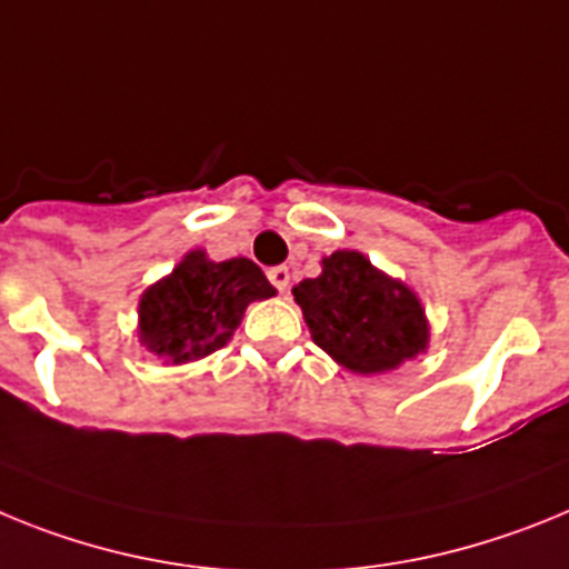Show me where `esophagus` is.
<instances>
[{"label":"esophagus","instance_id":"esophagus-1","mask_svg":"<svg viewBox=\"0 0 569 569\" xmlns=\"http://www.w3.org/2000/svg\"><path fill=\"white\" fill-rule=\"evenodd\" d=\"M266 274H269L271 286H274L278 291L289 289V269H286V266H274V269H269Z\"/></svg>","mask_w":569,"mask_h":569}]
</instances>
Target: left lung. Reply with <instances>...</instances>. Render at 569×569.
<instances>
[{"label": "left lung", "mask_w": 569, "mask_h": 569, "mask_svg": "<svg viewBox=\"0 0 569 569\" xmlns=\"http://www.w3.org/2000/svg\"><path fill=\"white\" fill-rule=\"evenodd\" d=\"M315 343L360 375L395 369L427 346V320L412 291L372 269L358 251H335L323 274L291 289Z\"/></svg>", "instance_id": "left-lung-1"}]
</instances>
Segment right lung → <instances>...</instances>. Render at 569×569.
Returning <instances> with one entry per match:
<instances>
[{
  "mask_svg": "<svg viewBox=\"0 0 569 569\" xmlns=\"http://www.w3.org/2000/svg\"><path fill=\"white\" fill-rule=\"evenodd\" d=\"M274 295L271 283L246 257L214 263L191 251L166 280L142 295L140 340L174 363L197 360L226 346L251 300Z\"/></svg>",
  "mask_w": 569,
  "mask_h": 569,
  "instance_id": "right-lung-1",
  "label": "right lung"
}]
</instances>
